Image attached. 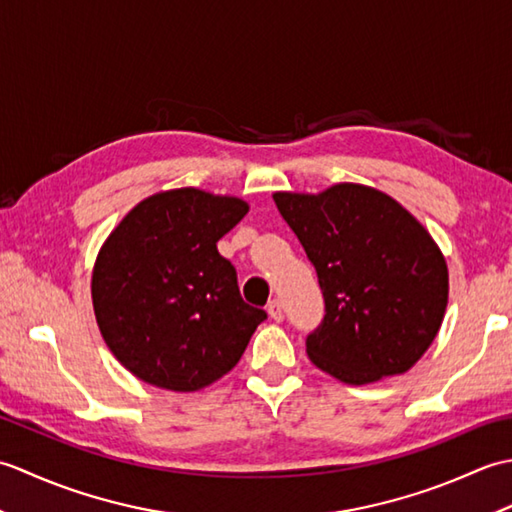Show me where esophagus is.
<instances>
[{
    "mask_svg": "<svg viewBox=\"0 0 512 512\" xmlns=\"http://www.w3.org/2000/svg\"><path fill=\"white\" fill-rule=\"evenodd\" d=\"M266 310H268V314H270V319H275V321H281V319H284V306H281V301H279V299L268 301Z\"/></svg>",
    "mask_w": 512,
    "mask_h": 512,
    "instance_id": "1",
    "label": "esophagus"
}]
</instances>
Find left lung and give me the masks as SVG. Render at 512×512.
Segmentation results:
<instances>
[{"instance_id":"left-lung-1","label":"left lung","mask_w":512,"mask_h":512,"mask_svg":"<svg viewBox=\"0 0 512 512\" xmlns=\"http://www.w3.org/2000/svg\"><path fill=\"white\" fill-rule=\"evenodd\" d=\"M275 204L323 292L325 314L306 336L310 361L350 385L405 374L447 310V262L431 235L396 200L361 184L275 193Z\"/></svg>"}]
</instances>
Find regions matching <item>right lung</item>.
<instances>
[{"label":"right lung","mask_w":512,"mask_h":512,"mask_svg":"<svg viewBox=\"0 0 512 512\" xmlns=\"http://www.w3.org/2000/svg\"><path fill=\"white\" fill-rule=\"evenodd\" d=\"M248 213L198 189L156 193L107 237L92 275L96 323L112 354L149 385L195 391L237 365L266 321L239 295L217 242Z\"/></svg>","instance_id":"1"}]
</instances>
